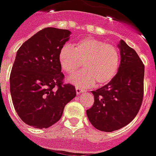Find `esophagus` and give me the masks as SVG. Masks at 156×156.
<instances>
[{
    "mask_svg": "<svg viewBox=\"0 0 156 156\" xmlns=\"http://www.w3.org/2000/svg\"><path fill=\"white\" fill-rule=\"evenodd\" d=\"M76 93H77V94H80L81 92H84L82 89L80 88V87H76Z\"/></svg>",
    "mask_w": 156,
    "mask_h": 156,
    "instance_id": "1",
    "label": "esophagus"
}]
</instances>
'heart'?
<instances>
[{"mask_svg":"<svg viewBox=\"0 0 156 156\" xmlns=\"http://www.w3.org/2000/svg\"><path fill=\"white\" fill-rule=\"evenodd\" d=\"M83 69L69 81L80 87L96 83L101 87L111 81L120 65V52L115 46L93 37H87L74 46L65 44L58 52V62L62 70L69 76L80 67Z\"/></svg>","mask_w":156,"mask_h":156,"instance_id":"heart-1","label":"heart"}]
</instances>
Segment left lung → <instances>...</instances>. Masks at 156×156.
Instances as JSON below:
<instances>
[{
    "label": "left lung",
    "mask_w": 156,
    "mask_h": 156,
    "mask_svg": "<svg viewBox=\"0 0 156 156\" xmlns=\"http://www.w3.org/2000/svg\"><path fill=\"white\" fill-rule=\"evenodd\" d=\"M121 64L107 85L96 91L93 105L87 110L92 125L103 132H113L129 124L137 115L144 98V65L134 49L121 40Z\"/></svg>",
    "instance_id": "1"
}]
</instances>
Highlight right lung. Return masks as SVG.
Listing matches in <instances>:
<instances>
[{
	"label": "right lung",
	"mask_w": 156,
	"mask_h": 156,
	"mask_svg": "<svg viewBox=\"0 0 156 156\" xmlns=\"http://www.w3.org/2000/svg\"><path fill=\"white\" fill-rule=\"evenodd\" d=\"M70 31L52 27L40 30L17 51L10 75V92L17 114L25 124L47 128L59 121L65 105L76 95L64 83L58 52Z\"/></svg>",
	"instance_id": "obj_1"
}]
</instances>
